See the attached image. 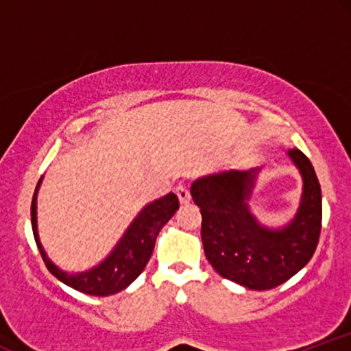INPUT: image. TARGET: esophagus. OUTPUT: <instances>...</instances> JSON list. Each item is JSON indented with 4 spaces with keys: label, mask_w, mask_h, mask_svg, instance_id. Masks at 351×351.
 <instances>
[{
    "label": "esophagus",
    "mask_w": 351,
    "mask_h": 351,
    "mask_svg": "<svg viewBox=\"0 0 351 351\" xmlns=\"http://www.w3.org/2000/svg\"><path fill=\"white\" fill-rule=\"evenodd\" d=\"M175 191H176V196H178L181 204L189 203V199H191V195H189V189L186 186H183V184H178Z\"/></svg>",
    "instance_id": "34e87169"
}]
</instances>
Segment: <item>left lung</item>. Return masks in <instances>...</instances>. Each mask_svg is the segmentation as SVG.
<instances>
[{
	"label": "left lung",
	"instance_id": "left-lung-1",
	"mask_svg": "<svg viewBox=\"0 0 351 351\" xmlns=\"http://www.w3.org/2000/svg\"><path fill=\"white\" fill-rule=\"evenodd\" d=\"M299 168L302 198L295 216L280 229L265 228L247 201L261 168L221 171L191 184L201 209V239L213 269L251 291H269L304 269L322 229V189L312 163L299 148L287 152Z\"/></svg>",
	"mask_w": 351,
	"mask_h": 351
}]
</instances>
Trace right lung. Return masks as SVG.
Masks as SVG:
<instances>
[{
    "label": "right lung",
    "mask_w": 351,
    "mask_h": 351,
    "mask_svg": "<svg viewBox=\"0 0 351 351\" xmlns=\"http://www.w3.org/2000/svg\"><path fill=\"white\" fill-rule=\"evenodd\" d=\"M41 181L43 178L39 180L38 186H36L33 203H31V224H33L36 244H38L46 267L49 269L52 276L58 277L60 282L75 289V291L88 293V295L107 297L128 287L143 272L145 265L148 264L152 257L156 236L162 231L165 224L171 219L176 209L180 208L178 196L175 193H168L163 198L152 201L132 221L122 239L117 243L112 252L102 263L86 272L69 274L60 271L58 265L52 263L47 257L46 251H44L41 241H39L38 216H36L38 211H36V208H38V189Z\"/></svg>",
    "instance_id": "add662e5"
}]
</instances>
